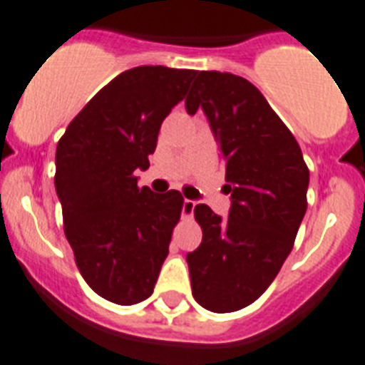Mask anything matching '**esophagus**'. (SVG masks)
<instances>
[{"label":"esophagus","instance_id":"34e87169","mask_svg":"<svg viewBox=\"0 0 365 365\" xmlns=\"http://www.w3.org/2000/svg\"><path fill=\"white\" fill-rule=\"evenodd\" d=\"M194 209H195V201H192V200L182 201V215L192 216L194 215Z\"/></svg>","mask_w":365,"mask_h":365}]
</instances>
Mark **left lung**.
Returning a JSON list of instances; mask_svg holds the SVG:
<instances>
[{"mask_svg":"<svg viewBox=\"0 0 365 365\" xmlns=\"http://www.w3.org/2000/svg\"><path fill=\"white\" fill-rule=\"evenodd\" d=\"M186 111H205L225 165L227 218L195 205L203 231L186 255L195 302L230 313L255 302L291 254L306 209L309 170L302 150L261 91L230 72L201 71Z\"/></svg>","mask_w":365,"mask_h":365,"instance_id":"1","label":"left lung"}]
</instances>
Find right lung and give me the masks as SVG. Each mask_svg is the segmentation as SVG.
I'll use <instances>...</instances> for the list:
<instances>
[{
	"instance_id": "obj_1",
	"label": "right lung",
	"mask_w": 365,
	"mask_h": 365,
	"mask_svg": "<svg viewBox=\"0 0 365 365\" xmlns=\"http://www.w3.org/2000/svg\"><path fill=\"white\" fill-rule=\"evenodd\" d=\"M195 71L135 67L87 102L56 149V192L65 237L87 285L113 304L153 294L182 210L177 190L138 186L162 121L185 98Z\"/></svg>"
}]
</instances>
